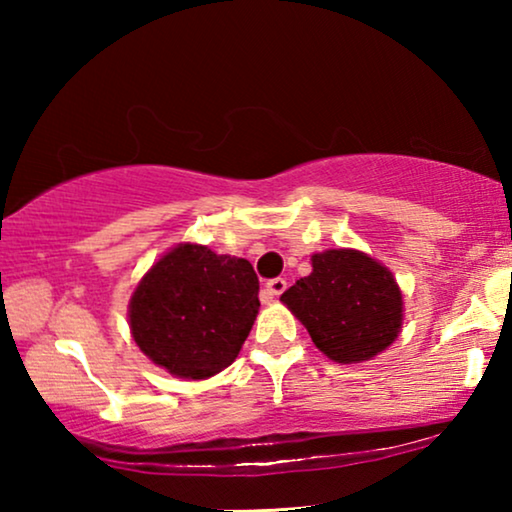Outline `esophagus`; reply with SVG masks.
I'll return each mask as SVG.
<instances>
[{
	"instance_id": "34e87169",
	"label": "esophagus",
	"mask_w": 512,
	"mask_h": 512,
	"mask_svg": "<svg viewBox=\"0 0 512 512\" xmlns=\"http://www.w3.org/2000/svg\"><path fill=\"white\" fill-rule=\"evenodd\" d=\"M265 291H268L270 296H282V293L286 291V279L284 277L270 279V282L265 284Z\"/></svg>"
}]
</instances>
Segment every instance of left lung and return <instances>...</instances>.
Listing matches in <instances>:
<instances>
[{
    "label": "left lung",
    "mask_w": 512,
    "mask_h": 512,
    "mask_svg": "<svg viewBox=\"0 0 512 512\" xmlns=\"http://www.w3.org/2000/svg\"><path fill=\"white\" fill-rule=\"evenodd\" d=\"M314 345L338 363L373 359L396 340L403 298L391 272L361 251L312 256V275L282 293Z\"/></svg>",
    "instance_id": "obj_1"
}]
</instances>
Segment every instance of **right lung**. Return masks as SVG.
Segmentation results:
<instances>
[{"instance_id":"right-lung-1","label":"right lung","mask_w":512,"mask_h":512,"mask_svg":"<svg viewBox=\"0 0 512 512\" xmlns=\"http://www.w3.org/2000/svg\"><path fill=\"white\" fill-rule=\"evenodd\" d=\"M258 277L249 261L179 244L139 282L130 331L153 363L205 380L240 354L258 314Z\"/></svg>"}]
</instances>
